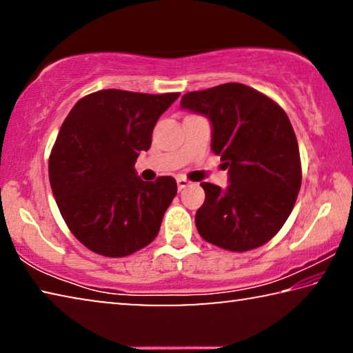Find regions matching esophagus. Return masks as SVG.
<instances>
[{"mask_svg": "<svg viewBox=\"0 0 353 353\" xmlns=\"http://www.w3.org/2000/svg\"><path fill=\"white\" fill-rule=\"evenodd\" d=\"M188 185H190V181H187V179H185V177H177V188L179 190L187 188Z\"/></svg>", "mask_w": 353, "mask_h": 353, "instance_id": "1", "label": "esophagus"}]
</instances>
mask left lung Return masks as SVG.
Segmentation results:
<instances>
[{
    "label": "left lung",
    "mask_w": 353,
    "mask_h": 353,
    "mask_svg": "<svg viewBox=\"0 0 353 353\" xmlns=\"http://www.w3.org/2000/svg\"><path fill=\"white\" fill-rule=\"evenodd\" d=\"M181 107L208 118L212 151L229 170L224 190L201 183L199 235L234 252L263 246L282 229L301 190V155L288 117L272 99L236 82L183 94Z\"/></svg>",
    "instance_id": "1"
}]
</instances>
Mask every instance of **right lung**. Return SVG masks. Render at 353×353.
<instances>
[{
  "mask_svg": "<svg viewBox=\"0 0 353 353\" xmlns=\"http://www.w3.org/2000/svg\"><path fill=\"white\" fill-rule=\"evenodd\" d=\"M177 98L109 88L77 101L65 118L50 155V183L71 234L93 252L126 256L157 236L177 183L171 176L141 181L135 162Z\"/></svg>",
  "mask_w": 353,
  "mask_h": 353,
  "instance_id": "add662e5",
  "label": "right lung"
}]
</instances>
